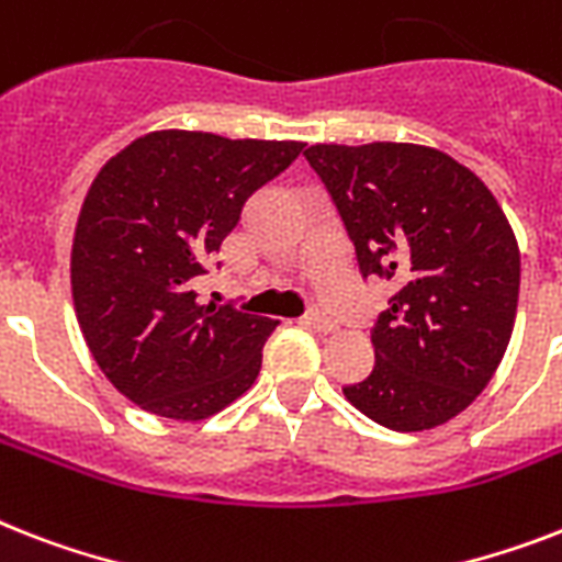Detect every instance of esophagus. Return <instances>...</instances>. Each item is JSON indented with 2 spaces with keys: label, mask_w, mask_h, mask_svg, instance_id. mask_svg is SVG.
I'll return each mask as SVG.
<instances>
[{
  "label": "esophagus",
  "mask_w": 562,
  "mask_h": 562,
  "mask_svg": "<svg viewBox=\"0 0 562 562\" xmlns=\"http://www.w3.org/2000/svg\"><path fill=\"white\" fill-rule=\"evenodd\" d=\"M305 326H312L314 331H323V335H328V331H335V321H328L326 314L321 312H312V314H305Z\"/></svg>",
  "instance_id": "34e87169"
}]
</instances>
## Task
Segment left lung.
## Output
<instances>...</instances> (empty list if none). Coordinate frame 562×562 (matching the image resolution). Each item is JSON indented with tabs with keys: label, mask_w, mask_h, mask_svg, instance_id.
Wrapping results in <instances>:
<instances>
[{
	"label": "left lung",
	"mask_w": 562,
	"mask_h": 562,
	"mask_svg": "<svg viewBox=\"0 0 562 562\" xmlns=\"http://www.w3.org/2000/svg\"><path fill=\"white\" fill-rule=\"evenodd\" d=\"M363 277L395 280L375 328V369L344 386L390 430L418 432L468 409L508 349L519 300V245L485 181L422 144H314Z\"/></svg>",
	"instance_id": "obj_1"
}]
</instances>
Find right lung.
Segmentation results:
<instances>
[{
    "label": "right lung",
    "mask_w": 562,
    "mask_h": 562,
    "mask_svg": "<svg viewBox=\"0 0 562 562\" xmlns=\"http://www.w3.org/2000/svg\"><path fill=\"white\" fill-rule=\"evenodd\" d=\"M303 147L158 130L100 167L77 216L71 296L91 358L132 404L202 422L254 386L280 321L202 305L195 280Z\"/></svg>",
    "instance_id": "add662e5"
}]
</instances>
